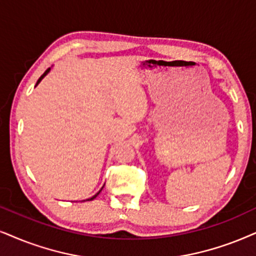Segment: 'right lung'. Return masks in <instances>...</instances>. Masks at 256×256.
Listing matches in <instances>:
<instances>
[{"label":"right lung","instance_id":"1","mask_svg":"<svg viewBox=\"0 0 256 256\" xmlns=\"http://www.w3.org/2000/svg\"><path fill=\"white\" fill-rule=\"evenodd\" d=\"M50 68H48V70H46V72H44V74H42V76H41L40 78H38V80L36 85H35V86H38V84H40V82H41V80H42V79H44V78L47 76V74H48V72H50ZM102 188H104V186H102ZM102 189H100V190H99V192H96V195H94V196H92V197H90V198H87L86 200H94V198H96V197L99 195V194H100V192H102Z\"/></svg>","mask_w":256,"mask_h":256}]
</instances>
